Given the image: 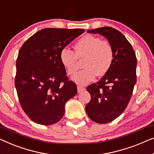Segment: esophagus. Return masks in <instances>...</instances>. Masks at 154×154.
<instances>
[{
  "instance_id": "34e87169",
  "label": "esophagus",
  "mask_w": 154,
  "mask_h": 154,
  "mask_svg": "<svg viewBox=\"0 0 154 154\" xmlns=\"http://www.w3.org/2000/svg\"><path fill=\"white\" fill-rule=\"evenodd\" d=\"M86 88L83 87V86H77V91L78 93L81 92V91H83L85 90Z\"/></svg>"
}]
</instances>
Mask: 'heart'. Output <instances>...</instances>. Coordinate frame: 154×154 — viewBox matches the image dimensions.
I'll return each mask as SVG.
<instances>
[{"instance_id": "b5f03b06", "label": "heart", "mask_w": 154, "mask_h": 154, "mask_svg": "<svg viewBox=\"0 0 154 154\" xmlns=\"http://www.w3.org/2000/svg\"><path fill=\"white\" fill-rule=\"evenodd\" d=\"M75 53L63 49L60 54V62L68 75L76 74L79 60H84V70L73 77V81L84 85L93 81L96 75L103 76L111 68L114 61V48L110 42L97 36L86 35L75 43Z\"/></svg>"}]
</instances>
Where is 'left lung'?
<instances>
[{
	"label": "left lung",
	"mask_w": 154,
	"mask_h": 154,
	"mask_svg": "<svg viewBox=\"0 0 154 154\" xmlns=\"http://www.w3.org/2000/svg\"><path fill=\"white\" fill-rule=\"evenodd\" d=\"M87 32L105 37L114 48L111 68L99 82L86 88L91 94L86 114L94 122L107 123L123 113L131 98L137 82V58L131 43L118 30L105 26Z\"/></svg>",
	"instance_id": "1"
}]
</instances>
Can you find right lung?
I'll return each instance as SVG.
<instances>
[{
  "label": "right lung",
  "mask_w": 154,
  "mask_h": 154,
  "mask_svg": "<svg viewBox=\"0 0 154 154\" xmlns=\"http://www.w3.org/2000/svg\"><path fill=\"white\" fill-rule=\"evenodd\" d=\"M84 29H47L37 32L19 49L14 79L22 109L38 124L48 125L61 119L65 104L77 93L60 60L64 47Z\"/></svg>",
  "instance_id": "add662e5"
}]
</instances>
